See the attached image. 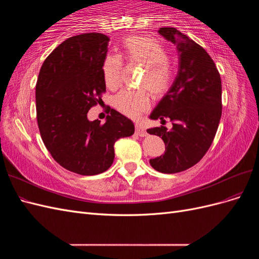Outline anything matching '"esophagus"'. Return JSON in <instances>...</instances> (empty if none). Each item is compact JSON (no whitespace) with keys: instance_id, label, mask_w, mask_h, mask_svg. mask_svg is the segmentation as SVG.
Masks as SVG:
<instances>
[{"instance_id":"obj_1","label":"esophagus","mask_w":259,"mask_h":259,"mask_svg":"<svg viewBox=\"0 0 259 259\" xmlns=\"http://www.w3.org/2000/svg\"><path fill=\"white\" fill-rule=\"evenodd\" d=\"M135 133H136V134H137L138 136H140V137L147 136L146 130L142 126V125H139V124H136V125H135Z\"/></svg>"}]
</instances>
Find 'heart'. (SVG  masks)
<instances>
[{
	"instance_id": "heart-1",
	"label": "heart",
	"mask_w": 259,
	"mask_h": 259,
	"mask_svg": "<svg viewBox=\"0 0 259 259\" xmlns=\"http://www.w3.org/2000/svg\"><path fill=\"white\" fill-rule=\"evenodd\" d=\"M123 58L131 65L145 68L140 88L149 91L153 98L165 95L171 85V70L167 64L168 54L162 44L148 36L133 35L122 44ZM122 60L108 55L103 64V76L107 88L114 90L121 83ZM117 111L136 119L149 107V96L145 92L122 91L113 99Z\"/></svg>"
}]
</instances>
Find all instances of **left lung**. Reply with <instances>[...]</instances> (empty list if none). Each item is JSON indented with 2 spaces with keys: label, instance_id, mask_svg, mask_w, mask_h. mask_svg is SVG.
<instances>
[{
  "label": "left lung",
  "instance_id": "1",
  "mask_svg": "<svg viewBox=\"0 0 259 259\" xmlns=\"http://www.w3.org/2000/svg\"><path fill=\"white\" fill-rule=\"evenodd\" d=\"M159 33L176 46L178 72L168 92L150 114L151 120L173 127L149 128L162 137L165 152L150 160L158 171L174 174L197 164L209 149L222 116L221 74L206 51L175 28H160Z\"/></svg>",
  "mask_w": 259,
  "mask_h": 259
}]
</instances>
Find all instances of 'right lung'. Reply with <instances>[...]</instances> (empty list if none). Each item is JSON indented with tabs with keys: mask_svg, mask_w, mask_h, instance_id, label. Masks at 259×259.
<instances>
[{
	"mask_svg": "<svg viewBox=\"0 0 259 259\" xmlns=\"http://www.w3.org/2000/svg\"><path fill=\"white\" fill-rule=\"evenodd\" d=\"M109 41L95 32L67 38L44 60L35 86L37 125L46 149L59 165L85 176L110 167L116 140L135 132L134 123L114 109L103 125L88 119L106 92L103 64Z\"/></svg>",
	"mask_w": 259,
	"mask_h": 259,
	"instance_id": "right-lung-1",
	"label": "right lung"
}]
</instances>
